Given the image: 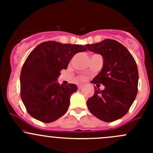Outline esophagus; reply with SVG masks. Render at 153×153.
Returning a JSON list of instances; mask_svg holds the SVG:
<instances>
[{
  "label": "esophagus",
  "instance_id": "34e87169",
  "mask_svg": "<svg viewBox=\"0 0 153 153\" xmlns=\"http://www.w3.org/2000/svg\"><path fill=\"white\" fill-rule=\"evenodd\" d=\"M83 87H84V86L81 85V84H79V85H78V89H81Z\"/></svg>",
  "mask_w": 153,
  "mask_h": 153
}]
</instances>
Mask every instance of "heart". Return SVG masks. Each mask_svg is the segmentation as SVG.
I'll return each mask as SVG.
<instances>
[{
	"label": "heart",
	"mask_w": 153,
	"mask_h": 153,
	"mask_svg": "<svg viewBox=\"0 0 153 153\" xmlns=\"http://www.w3.org/2000/svg\"><path fill=\"white\" fill-rule=\"evenodd\" d=\"M84 76H83V75H80V76L78 77V80H81V81H83V80H84Z\"/></svg>",
	"instance_id": "b5f03b06"
}]
</instances>
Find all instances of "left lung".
I'll return each instance as SVG.
<instances>
[{"label": "left lung", "instance_id": "obj_1", "mask_svg": "<svg viewBox=\"0 0 153 153\" xmlns=\"http://www.w3.org/2000/svg\"><path fill=\"white\" fill-rule=\"evenodd\" d=\"M89 51L101 54L104 66L91 83L104 85L97 89L86 101L89 112L105 122H112L127 113L138 92V71L136 62L128 49L112 39L86 44Z\"/></svg>", "mask_w": 153, "mask_h": 153}]
</instances>
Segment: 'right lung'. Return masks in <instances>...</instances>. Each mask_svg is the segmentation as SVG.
Returning a JSON list of instances; mask_svg holds the SVG:
<instances>
[{"mask_svg": "<svg viewBox=\"0 0 153 153\" xmlns=\"http://www.w3.org/2000/svg\"><path fill=\"white\" fill-rule=\"evenodd\" d=\"M85 47L78 44L46 41L37 46L26 59L21 77V96L32 117L50 123L64 115L69 106V98L78 88L75 84L60 85V72L67 69L69 61Z\"/></svg>", "mask_w": 153, "mask_h": 153, "instance_id": "add662e5", "label": "right lung"}]
</instances>
